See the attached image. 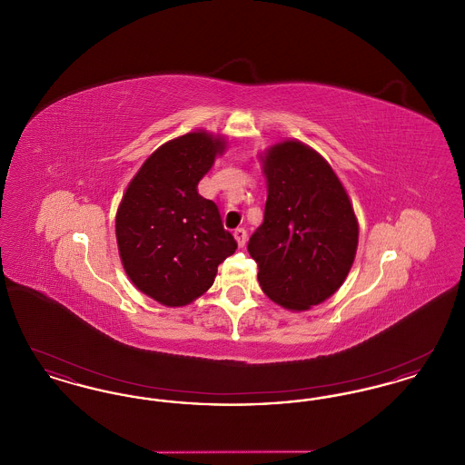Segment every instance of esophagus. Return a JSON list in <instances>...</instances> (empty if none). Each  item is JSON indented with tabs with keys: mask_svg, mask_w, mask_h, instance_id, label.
<instances>
[{
	"mask_svg": "<svg viewBox=\"0 0 465 465\" xmlns=\"http://www.w3.org/2000/svg\"><path fill=\"white\" fill-rule=\"evenodd\" d=\"M233 237H235L237 243H239L241 247H243V245H245V241H247V232H245L243 228H237V230L233 232Z\"/></svg>",
	"mask_w": 465,
	"mask_h": 465,
	"instance_id": "esophagus-1",
	"label": "esophagus"
}]
</instances>
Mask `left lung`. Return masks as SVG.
<instances>
[{
	"label": "left lung",
	"instance_id": "1",
	"mask_svg": "<svg viewBox=\"0 0 465 465\" xmlns=\"http://www.w3.org/2000/svg\"><path fill=\"white\" fill-rule=\"evenodd\" d=\"M263 163L265 218L247 251L270 300L307 310L328 300L349 275L359 239L354 209L331 165L303 143L275 144Z\"/></svg>",
	"mask_w": 465,
	"mask_h": 465
}]
</instances>
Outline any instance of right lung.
<instances>
[{
    "label": "right lung",
    "instance_id": "add662e5",
    "mask_svg": "<svg viewBox=\"0 0 465 465\" xmlns=\"http://www.w3.org/2000/svg\"><path fill=\"white\" fill-rule=\"evenodd\" d=\"M224 141L190 133L160 146L134 176L116 213V241L134 286L167 307L192 303L213 286L218 265L235 252L199 181Z\"/></svg>",
    "mask_w": 465,
    "mask_h": 465
}]
</instances>
